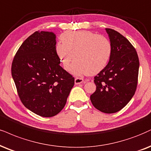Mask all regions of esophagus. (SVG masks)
Returning <instances> with one entry per match:
<instances>
[{
  "mask_svg": "<svg viewBox=\"0 0 151 151\" xmlns=\"http://www.w3.org/2000/svg\"><path fill=\"white\" fill-rule=\"evenodd\" d=\"M87 81L86 80V81H84L82 78H75V84L76 85H79L81 84V83H83V82H87Z\"/></svg>",
  "mask_w": 151,
  "mask_h": 151,
  "instance_id": "esophagus-1",
  "label": "esophagus"
}]
</instances>
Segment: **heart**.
Returning a JSON list of instances; mask_svg holds the SVG:
<instances>
[{
    "label": "heart",
    "mask_w": 151,
    "mask_h": 151,
    "mask_svg": "<svg viewBox=\"0 0 151 151\" xmlns=\"http://www.w3.org/2000/svg\"><path fill=\"white\" fill-rule=\"evenodd\" d=\"M55 52L63 68L75 75H95L105 68L112 53V45L107 38L89 31H66L61 34Z\"/></svg>",
    "instance_id": "b5f03b06"
}]
</instances>
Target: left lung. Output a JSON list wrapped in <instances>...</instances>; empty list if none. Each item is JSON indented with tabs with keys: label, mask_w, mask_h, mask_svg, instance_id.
<instances>
[{
	"label": "left lung",
	"mask_w": 151,
	"mask_h": 151,
	"mask_svg": "<svg viewBox=\"0 0 151 151\" xmlns=\"http://www.w3.org/2000/svg\"><path fill=\"white\" fill-rule=\"evenodd\" d=\"M106 31L112 53L108 64L94 77L96 89L90 100L99 111L114 113L123 109L134 94L139 60L134 47L125 37L113 29Z\"/></svg>",
	"instance_id": "1"
}]
</instances>
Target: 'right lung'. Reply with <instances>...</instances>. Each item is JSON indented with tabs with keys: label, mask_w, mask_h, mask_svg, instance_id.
Here are the masks:
<instances>
[{
	"label": "right lung",
	"mask_w": 151,
	"mask_h": 151,
	"mask_svg": "<svg viewBox=\"0 0 151 151\" xmlns=\"http://www.w3.org/2000/svg\"><path fill=\"white\" fill-rule=\"evenodd\" d=\"M55 39L52 32H34L19 48L11 68L22 103L46 118L55 116L64 109L75 81L59 65Z\"/></svg>",
	"instance_id": "1"
}]
</instances>
